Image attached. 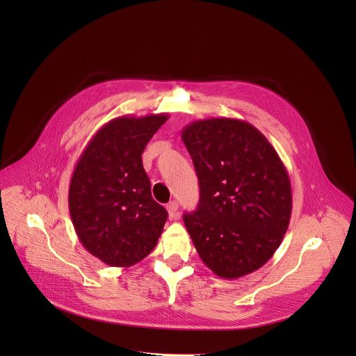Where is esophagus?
Returning <instances> with one entry per match:
<instances>
[{"instance_id":"obj_1","label":"esophagus","mask_w":356,"mask_h":356,"mask_svg":"<svg viewBox=\"0 0 356 356\" xmlns=\"http://www.w3.org/2000/svg\"><path fill=\"white\" fill-rule=\"evenodd\" d=\"M166 210H168V213H169V218H170V220H177V218H180L177 201H170L169 204L166 206Z\"/></svg>"}]
</instances>
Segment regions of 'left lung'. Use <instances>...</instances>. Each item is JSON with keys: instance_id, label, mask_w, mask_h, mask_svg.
Returning a JSON list of instances; mask_svg holds the SVG:
<instances>
[{"instance_id": "left-lung-1", "label": "left lung", "mask_w": 356, "mask_h": 356, "mask_svg": "<svg viewBox=\"0 0 356 356\" xmlns=\"http://www.w3.org/2000/svg\"><path fill=\"white\" fill-rule=\"evenodd\" d=\"M181 139L200 186L198 207L183 221L201 261L224 279L258 270L291 217L290 179L277 152L259 129L234 118L194 121Z\"/></svg>"}]
</instances>
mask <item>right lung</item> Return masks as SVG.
Instances as JSON below:
<instances>
[{
    "mask_svg": "<svg viewBox=\"0 0 356 356\" xmlns=\"http://www.w3.org/2000/svg\"><path fill=\"white\" fill-rule=\"evenodd\" d=\"M168 114L122 115L101 127L77 161L69 187L76 234L92 257L128 268L154 250L168 211L152 198L143 149Z\"/></svg>",
    "mask_w": 356,
    "mask_h": 356,
    "instance_id": "1",
    "label": "right lung"
}]
</instances>
